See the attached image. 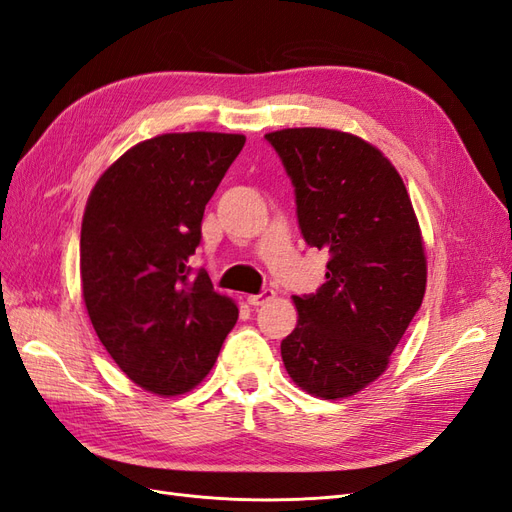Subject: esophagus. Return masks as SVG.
Listing matches in <instances>:
<instances>
[{"mask_svg": "<svg viewBox=\"0 0 512 512\" xmlns=\"http://www.w3.org/2000/svg\"><path fill=\"white\" fill-rule=\"evenodd\" d=\"M271 299H275V290L273 288H265V290H260L258 294H250V297H247V303L258 307V305L269 303Z\"/></svg>", "mask_w": 512, "mask_h": 512, "instance_id": "1", "label": "esophagus"}]
</instances>
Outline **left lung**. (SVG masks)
<instances>
[{"label": "left lung", "mask_w": 512, "mask_h": 512, "mask_svg": "<svg viewBox=\"0 0 512 512\" xmlns=\"http://www.w3.org/2000/svg\"><path fill=\"white\" fill-rule=\"evenodd\" d=\"M265 138L294 185L305 243L329 252L327 282L292 297L299 322L282 359L309 395L350 397L386 369L423 303L421 228L395 166L363 138L327 128Z\"/></svg>", "instance_id": "1"}]
</instances>
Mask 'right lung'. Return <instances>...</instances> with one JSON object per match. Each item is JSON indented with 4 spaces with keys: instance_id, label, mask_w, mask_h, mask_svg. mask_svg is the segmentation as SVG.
Instances as JSON below:
<instances>
[{
    "instance_id": "right-lung-1",
    "label": "right lung",
    "mask_w": 512,
    "mask_h": 512,
    "mask_svg": "<svg viewBox=\"0 0 512 512\" xmlns=\"http://www.w3.org/2000/svg\"><path fill=\"white\" fill-rule=\"evenodd\" d=\"M245 145L243 134L183 132L128 149L91 190L81 280L91 324L132 382L181 395L203 380L235 327V301L190 256L205 207Z\"/></svg>"
}]
</instances>
